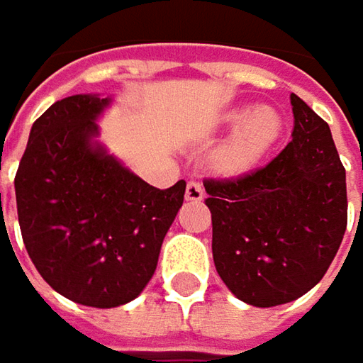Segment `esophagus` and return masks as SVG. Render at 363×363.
I'll return each mask as SVG.
<instances>
[{
    "mask_svg": "<svg viewBox=\"0 0 363 363\" xmlns=\"http://www.w3.org/2000/svg\"><path fill=\"white\" fill-rule=\"evenodd\" d=\"M186 200L188 202H202L203 200V188L198 182H189L186 186Z\"/></svg>",
    "mask_w": 363,
    "mask_h": 363,
    "instance_id": "obj_1",
    "label": "esophagus"
}]
</instances>
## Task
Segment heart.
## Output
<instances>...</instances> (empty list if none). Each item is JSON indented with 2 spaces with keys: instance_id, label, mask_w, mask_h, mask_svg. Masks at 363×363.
Here are the masks:
<instances>
[{
  "instance_id": "1",
  "label": "heart",
  "mask_w": 363,
  "mask_h": 363,
  "mask_svg": "<svg viewBox=\"0 0 363 363\" xmlns=\"http://www.w3.org/2000/svg\"><path fill=\"white\" fill-rule=\"evenodd\" d=\"M232 135L214 153L218 174L236 177L252 172L283 135V117L272 106H236L222 117Z\"/></svg>"
}]
</instances>
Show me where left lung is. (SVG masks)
<instances>
[{
    "label": "left lung",
    "mask_w": 363,
    "mask_h": 363,
    "mask_svg": "<svg viewBox=\"0 0 363 363\" xmlns=\"http://www.w3.org/2000/svg\"><path fill=\"white\" fill-rule=\"evenodd\" d=\"M293 141L238 179H206L214 264L236 299L274 307L328 272L347 226L343 169L329 125L291 94Z\"/></svg>",
    "instance_id": "obj_1"
}]
</instances>
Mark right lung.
Segmentation results:
<instances>
[{
    "label": "right lung",
    "mask_w": 363,
    "mask_h": 363,
    "mask_svg": "<svg viewBox=\"0 0 363 363\" xmlns=\"http://www.w3.org/2000/svg\"><path fill=\"white\" fill-rule=\"evenodd\" d=\"M113 96L74 94L35 121L16 174L21 238L66 299L111 309L133 301L157 269L186 182H143L99 141Z\"/></svg>",
    "instance_id": "obj_1"
}]
</instances>
